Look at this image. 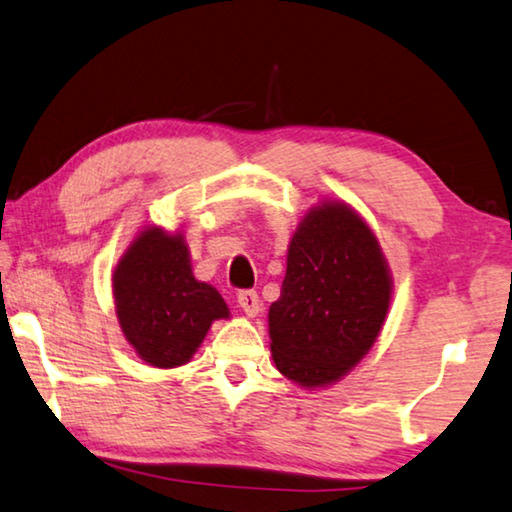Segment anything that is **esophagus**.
<instances>
[{
	"instance_id": "obj_1",
	"label": "esophagus",
	"mask_w": 512,
	"mask_h": 512,
	"mask_svg": "<svg viewBox=\"0 0 512 512\" xmlns=\"http://www.w3.org/2000/svg\"><path fill=\"white\" fill-rule=\"evenodd\" d=\"M237 303L243 312H246V316H257L259 314V307H262V303H259V296L257 291L253 289H243L237 294Z\"/></svg>"
}]
</instances>
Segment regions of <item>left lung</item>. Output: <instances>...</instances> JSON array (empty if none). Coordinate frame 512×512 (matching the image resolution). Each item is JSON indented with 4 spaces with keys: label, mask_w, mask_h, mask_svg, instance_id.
<instances>
[{
    "label": "left lung",
    "mask_w": 512,
    "mask_h": 512,
    "mask_svg": "<svg viewBox=\"0 0 512 512\" xmlns=\"http://www.w3.org/2000/svg\"><path fill=\"white\" fill-rule=\"evenodd\" d=\"M392 278L376 237L344 202L312 209L289 243L269 310L275 367L303 387L335 383L376 342Z\"/></svg>",
    "instance_id": "8db88e82"
}]
</instances>
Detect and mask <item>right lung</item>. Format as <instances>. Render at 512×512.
Here are the masks:
<instances>
[{
	"mask_svg": "<svg viewBox=\"0 0 512 512\" xmlns=\"http://www.w3.org/2000/svg\"><path fill=\"white\" fill-rule=\"evenodd\" d=\"M116 314L127 342L152 367L186 364L216 319H227L225 300L191 273L180 234L148 227L113 271Z\"/></svg>",
	"mask_w": 512,
	"mask_h": 512,
	"instance_id": "right-lung-1",
	"label": "right lung"
}]
</instances>
